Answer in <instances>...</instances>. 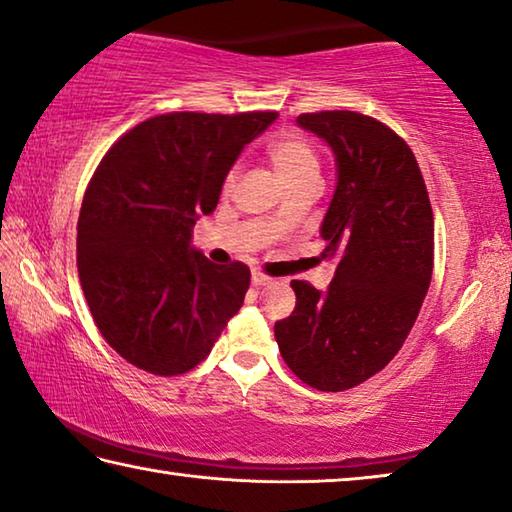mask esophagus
I'll list each match as a JSON object with an SVG mask.
<instances>
[{"instance_id": "obj_1", "label": "esophagus", "mask_w": 512, "mask_h": 512, "mask_svg": "<svg viewBox=\"0 0 512 512\" xmlns=\"http://www.w3.org/2000/svg\"><path fill=\"white\" fill-rule=\"evenodd\" d=\"M266 282H271V275H266L262 271H253V285L259 287V285H266Z\"/></svg>"}]
</instances>
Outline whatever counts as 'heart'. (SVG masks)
<instances>
[{
	"mask_svg": "<svg viewBox=\"0 0 512 512\" xmlns=\"http://www.w3.org/2000/svg\"><path fill=\"white\" fill-rule=\"evenodd\" d=\"M269 161L275 168V173L282 180V184L291 189L305 180H319L321 173V157L316 152L314 143L310 139H305L303 134H282L269 145ZM237 175L239 170L237 166H232L227 170L221 184V191L232 193L234 186H237ZM282 216V209L273 214L271 221H278Z\"/></svg>",
	"mask_w": 512,
	"mask_h": 512,
	"instance_id": "heart-1",
	"label": "heart"
}]
</instances>
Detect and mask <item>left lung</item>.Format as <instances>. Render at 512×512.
Wrapping results in <instances>:
<instances>
[{"label": "left lung", "mask_w": 512, "mask_h": 512, "mask_svg": "<svg viewBox=\"0 0 512 512\" xmlns=\"http://www.w3.org/2000/svg\"><path fill=\"white\" fill-rule=\"evenodd\" d=\"M337 154L323 218L326 294L291 280L296 307L275 323L287 367L319 392H344L383 371L415 326L433 275V209L419 164L392 127L358 111L300 113Z\"/></svg>", "instance_id": "obj_1"}]
</instances>
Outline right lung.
Masks as SVG:
<instances>
[{"mask_svg": "<svg viewBox=\"0 0 512 512\" xmlns=\"http://www.w3.org/2000/svg\"><path fill=\"white\" fill-rule=\"evenodd\" d=\"M275 116L164 113L120 136L95 168L77 223L79 280L97 330L134 367L191 371L243 305L250 269L209 262L191 248V227Z\"/></svg>", "mask_w": 512, "mask_h": 512, "instance_id": "1", "label": "right lung"}]
</instances>
